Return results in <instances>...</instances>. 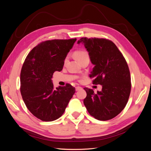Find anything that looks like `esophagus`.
Wrapping results in <instances>:
<instances>
[{
	"label": "esophagus",
	"mask_w": 151,
	"mask_h": 151,
	"mask_svg": "<svg viewBox=\"0 0 151 151\" xmlns=\"http://www.w3.org/2000/svg\"><path fill=\"white\" fill-rule=\"evenodd\" d=\"M81 89H82V88H81V87H80V86L76 87V91H79V90H80Z\"/></svg>",
	"instance_id": "1"
}]
</instances>
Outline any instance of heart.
<instances>
[{"label":"heart","mask_w":151,"mask_h":151,"mask_svg":"<svg viewBox=\"0 0 151 151\" xmlns=\"http://www.w3.org/2000/svg\"><path fill=\"white\" fill-rule=\"evenodd\" d=\"M74 56L79 62H81L86 58H89V55L88 52L84 50H77L74 53ZM67 58L68 57H66V58H65V61H67Z\"/></svg>","instance_id":"heart-1"}]
</instances>
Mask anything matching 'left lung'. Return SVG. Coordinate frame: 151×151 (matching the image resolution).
I'll list each match as a JSON object with an SVG mask.
<instances>
[{"label":"left lung","mask_w":151,"mask_h":151,"mask_svg":"<svg viewBox=\"0 0 151 151\" xmlns=\"http://www.w3.org/2000/svg\"><path fill=\"white\" fill-rule=\"evenodd\" d=\"M94 65L89 74L93 84L102 85V91L94 93L84 88L87 96L84 104L90 115L101 121L111 120L125 107L131 91L129 66L123 54L111 40L106 38H81Z\"/></svg>","instance_id":"obj_1"}]
</instances>
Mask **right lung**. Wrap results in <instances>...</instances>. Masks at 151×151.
I'll use <instances>...</instances> for the list:
<instances>
[{
    "mask_svg": "<svg viewBox=\"0 0 151 151\" xmlns=\"http://www.w3.org/2000/svg\"><path fill=\"white\" fill-rule=\"evenodd\" d=\"M76 38L47 40L31 50L22 65L20 91L29 111L43 122H52L64 113L76 90L70 84L54 88L52 79L61 71Z\"/></svg>",
    "mask_w": 151,
    "mask_h": 151,
    "instance_id": "1",
    "label": "right lung"
}]
</instances>
